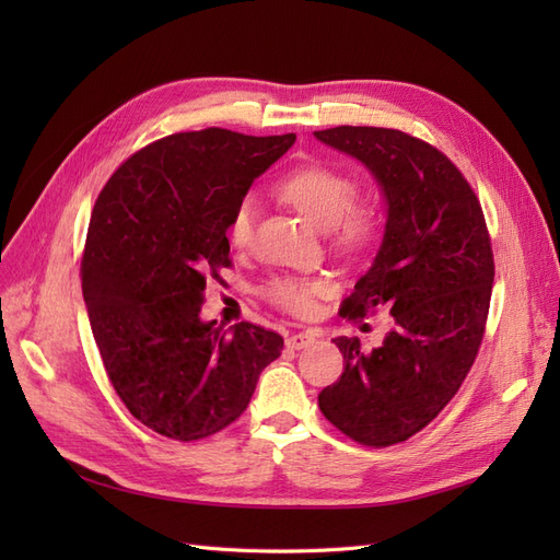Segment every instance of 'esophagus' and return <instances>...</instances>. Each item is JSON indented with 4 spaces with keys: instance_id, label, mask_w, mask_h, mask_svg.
I'll use <instances>...</instances> for the list:
<instances>
[{
    "instance_id": "esophagus-1",
    "label": "esophagus",
    "mask_w": 560,
    "mask_h": 560,
    "mask_svg": "<svg viewBox=\"0 0 560 560\" xmlns=\"http://www.w3.org/2000/svg\"><path fill=\"white\" fill-rule=\"evenodd\" d=\"M284 343H287V348H290V350H303V348H308V346L315 343V336H311V334H292Z\"/></svg>"
}]
</instances>
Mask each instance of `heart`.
Listing matches in <instances>:
<instances>
[{
    "mask_svg": "<svg viewBox=\"0 0 560 560\" xmlns=\"http://www.w3.org/2000/svg\"><path fill=\"white\" fill-rule=\"evenodd\" d=\"M287 202L322 231L336 229L338 243L346 249H360L376 238L378 214L369 208H354L360 200V182L329 165H306L280 182ZM259 202L252 194L243 196L229 219V241L233 247H247L257 224ZM325 292V282L313 278H278L266 287V296L278 308L292 315H311L315 299Z\"/></svg>",
    "mask_w": 560,
    "mask_h": 560,
    "instance_id": "heart-1",
    "label": "heart"
}]
</instances>
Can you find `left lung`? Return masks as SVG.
<instances>
[{
    "label": "left lung",
    "mask_w": 560,
    "mask_h": 560,
    "mask_svg": "<svg viewBox=\"0 0 560 560\" xmlns=\"http://www.w3.org/2000/svg\"><path fill=\"white\" fill-rule=\"evenodd\" d=\"M315 138L374 175L387 212L376 259L341 315L387 308L395 319L371 352L360 338H334L343 374L317 404L354 442L393 446L430 425L477 360L495 278L483 210L442 151L401 130L338 126Z\"/></svg>",
    "instance_id": "left-lung-1"
}]
</instances>
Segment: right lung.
I'll return each mask as SVG.
<instances>
[{
	"instance_id": "obj_1",
	"label": "right lung",
	"mask_w": 560,
	"mask_h": 560,
	"mask_svg": "<svg viewBox=\"0 0 560 560\" xmlns=\"http://www.w3.org/2000/svg\"><path fill=\"white\" fill-rule=\"evenodd\" d=\"M296 140L224 128L177 132L109 177L91 214L81 287L107 376L142 425L177 442L224 430L247 409L282 336L202 322L206 278L229 268V219Z\"/></svg>"
}]
</instances>
